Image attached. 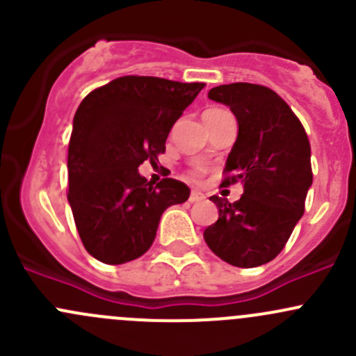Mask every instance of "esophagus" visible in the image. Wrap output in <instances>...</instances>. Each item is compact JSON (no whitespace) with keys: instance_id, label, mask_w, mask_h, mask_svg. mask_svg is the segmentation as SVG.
<instances>
[{"instance_id":"esophagus-1","label":"esophagus","mask_w":356,"mask_h":356,"mask_svg":"<svg viewBox=\"0 0 356 356\" xmlns=\"http://www.w3.org/2000/svg\"><path fill=\"white\" fill-rule=\"evenodd\" d=\"M201 200H203V195H200V193H191L189 195V203H198Z\"/></svg>"}]
</instances>
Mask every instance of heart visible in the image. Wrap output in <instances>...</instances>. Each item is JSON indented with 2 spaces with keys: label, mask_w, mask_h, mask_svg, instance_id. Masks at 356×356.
I'll return each mask as SVG.
<instances>
[{
  "label": "heart",
  "mask_w": 356,
  "mask_h": 356,
  "mask_svg": "<svg viewBox=\"0 0 356 356\" xmlns=\"http://www.w3.org/2000/svg\"><path fill=\"white\" fill-rule=\"evenodd\" d=\"M220 111H224V110H218V108H210V110H207V111H204V115H213V113H220Z\"/></svg>",
  "instance_id": "obj_1"
}]
</instances>
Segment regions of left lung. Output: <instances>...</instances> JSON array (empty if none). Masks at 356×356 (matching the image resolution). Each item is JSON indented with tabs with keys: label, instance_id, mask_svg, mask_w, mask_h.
<instances>
[{
	"label": "left lung",
	"instance_id": "1",
	"mask_svg": "<svg viewBox=\"0 0 356 356\" xmlns=\"http://www.w3.org/2000/svg\"><path fill=\"white\" fill-rule=\"evenodd\" d=\"M208 98L229 106L238 120V139L229 153L222 184H243L234 203L211 196L218 220L203 238L234 267L251 268L274 260L305 211L314 175L310 143L288 103L265 86H217Z\"/></svg>",
	"mask_w": 356,
	"mask_h": 356
}]
</instances>
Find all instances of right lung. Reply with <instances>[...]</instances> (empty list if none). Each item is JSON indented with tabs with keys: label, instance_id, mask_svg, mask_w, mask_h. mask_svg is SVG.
Segmentation results:
<instances>
[{
	"label": "right lung",
	"instance_id": "right-lung-1",
	"mask_svg": "<svg viewBox=\"0 0 356 356\" xmlns=\"http://www.w3.org/2000/svg\"><path fill=\"white\" fill-rule=\"evenodd\" d=\"M203 82L125 75L89 92L79 105L68 143V203L88 253L108 265L145 254L160 217L184 203L189 188L175 179L153 186L139 174L165 153L172 125Z\"/></svg>",
	"mask_w": 356,
	"mask_h": 356
}]
</instances>
